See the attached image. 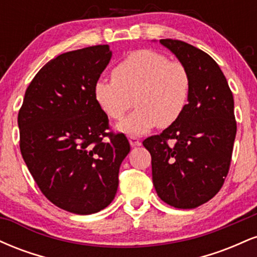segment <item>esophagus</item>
I'll return each mask as SVG.
<instances>
[{
    "label": "esophagus",
    "mask_w": 257,
    "mask_h": 257,
    "mask_svg": "<svg viewBox=\"0 0 257 257\" xmlns=\"http://www.w3.org/2000/svg\"><path fill=\"white\" fill-rule=\"evenodd\" d=\"M129 143H131V145L134 147V146H140L141 145V141L140 139H139L137 135H129Z\"/></svg>",
    "instance_id": "34e87169"
}]
</instances>
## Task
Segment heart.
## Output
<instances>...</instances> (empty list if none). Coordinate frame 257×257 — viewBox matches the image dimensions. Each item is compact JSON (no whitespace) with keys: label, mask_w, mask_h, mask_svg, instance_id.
Wrapping results in <instances>:
<instances>
[{"label":"heart","mask_w":257,"mask_h":257,"mask_svg":"<svg viewBox=\"0 0 257 257\" xmlns=\"http://www.w3.org/2000/svg\"><path fill=\"white\" fill-rule=\"evenodd\" d=\"M190 96L191 76L185 65L153 49L131 52L112 70L111 79L100 78L94 84V98L111 119H122L137 102L135 111L118 125L134 134L174 124Z\"/></svg>","instance_id":"obj_1"}]
</instances>
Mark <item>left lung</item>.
<instances>
[{"label":"left lung","mask_w":257,"mask_h":257,"mask_svg":"<svg viewBox=\"0 0 257 257\" xmlns=\"http://www.w3.org/2000/svg\"><path fill=\"white\" fill-rule=\"evenodd\" d=\"M191 76V96L182 116L159 135L145 139L152 180L163 202L193 209L222 187L231 166L237 122L234 101L216 61L184 41H159Z\"/></svg>","instance_id":"obj_1"}]
</instances>
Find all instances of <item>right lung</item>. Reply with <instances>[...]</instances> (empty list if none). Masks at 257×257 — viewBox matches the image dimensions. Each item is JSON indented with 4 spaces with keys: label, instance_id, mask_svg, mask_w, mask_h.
Here are the masks:
<instances>
[{
    "label": "right lung",
    "instance_id": "right-lung-1",
    "mask_svg": "<svg viewBox=\"0 0 257 257\" xmlns=\"http://www.w3.org/2000/svg\"><path fill=\"white\" fill-rule=\"evenodd\" d=\"M107 44L52 59L36 73L18 113L19 146L46 198L73 214L98 213L113 200L123 159V133L110 131L94 84L110 61Z\"/></svg>",
    "mask_w": 257,
    "mask_h": 257
}]
</instances>
